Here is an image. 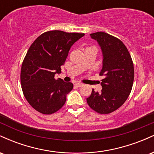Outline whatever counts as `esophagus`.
Masks as SVG:
<instances>
[{"mask_svg":"<svg viewBox=\"0 0 154 154\" xmlns=\"http://www.w3.org/2000/svg\"><path fill=\"white\" fill-rule=\"evenodd\" d=\"M75 85L77 86V87H78V88H80V87H82V86H83V84L80 82H76L75 84Z\"/></svg>","mask_w":154,"mask_h":154,"instance_id":"34e87169","label":"esophagus"}]
</instances>
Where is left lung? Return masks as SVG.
<instances>
[{"label": "left lung", "mask_w": 154, "mask_h": 154, "mask_svg": "<svg viewBox=\"0 0 154 154\" xmlns=\"http://www.w3.org/2000/svg\"><path fill=\"white\" fill-rule=\"evenodd\" d=\"M103 55V66L99 75L104 76L101 93L92 90L87 98L93 110L107 114L119 109L128 99L134 80L133 62L130 53L119 39L103 32L92 33Z\"/></svg>", "instance_id": "1"}]
</instances>
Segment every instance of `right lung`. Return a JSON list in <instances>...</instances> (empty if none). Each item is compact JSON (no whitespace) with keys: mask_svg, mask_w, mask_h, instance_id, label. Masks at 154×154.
I'll use <instances>...</instances> for the list:
<instances>
[{"mask_svg":"<svg viewBox=\"0 0 154 154\" xmlns=\"http://www.w3.org/2000/svg\"><path fill=\"white\" fill-rule=\"evenodd\" d=\"M85 35L60 30L44 32L33 42L21 69V85L24 97L35 110L51 114L64 105L72 82L55 79L61 73L71 47Z\"/></svg>","mask_w":154,"mask_h":154,"instance_id":"add662e5","label":"right lung"}]
</instances>
